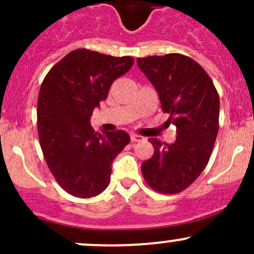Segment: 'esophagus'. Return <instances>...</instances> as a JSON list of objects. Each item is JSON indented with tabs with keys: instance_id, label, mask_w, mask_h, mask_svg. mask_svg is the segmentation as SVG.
<instances>
[{
	"instance_id": "34e87169",
	"label": "esophagus",
	"mask_w": 254,
	"mask_h": 254,
	"mask_svg": "<svg viewBox=\"0 0 254 254\" xmlns=\"http://www.w3.org/2000/svg\"><path fill=\"white\" fill-rule=\"evenodd\" d=\"M130 139H131L132 142H139V141H142L143 137L140 136V135H136V134H131L130 135Z\"/></svg>"
}]
</instances>
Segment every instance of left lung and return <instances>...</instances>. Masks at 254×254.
I'll use <instances>...</instances> for the list:
<instances>
[{
    "instance_id": "left-lung-1",
    "label": "left lung",
    "mask_w": 254,
    "mask_h": 254,
    "mask_svg": "<svg viewBox=\"0 0 254 254\" xmlns=\"http://www.w3.org/2000/svg\"><path fill=\"white\" fill-rule=\"evenodd\" d=\"M137 66L160 97L167 122L177 127L173 143L148 139L155 152L141 166L148 186L181 193L206 167L219 131L220 99L212 79L189 56L167 54L137 59Z\"/></svg>"
}]
</instances>
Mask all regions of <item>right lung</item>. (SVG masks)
I'll return each mask as SVG.
<instances>
[{
	"mask_svg": "<svg viewBox=\"0 0 254 254\" xmlns=\"http://www.w3.org/2000/svg\"><path fill=\"white\" fill-rule=\"evenodd\" d=\"M132 64L131 56L76 49L43 81L37 107L40 147L59 186L76 198H92L108 187L113 160L130 142L123 130L96 132L89 118Z\"/></svg>",
	"mask_w": 254,
	"mask_h": 254,
	"instance_id": "obj_1",
	"label": "right lung"
}]
</instances>
